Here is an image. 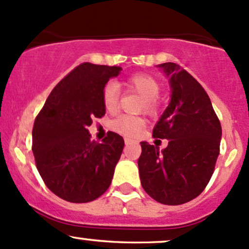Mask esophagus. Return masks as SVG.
<instances>
[{
    "label": "esophagus",
    "instance_id": "34e87169",
    "mask_svg": "<svg viewBox=\"0 0 249 249\" xmlns=\"http://www.w3.org/2000/svg\"><path fill=\"white\" fill-rule=\"evenodd\" d=\"M124 142H125V144H126V145H129V144L135 143V141H133V139L129 138V137H125V138H124Z\"/></svg>",
    "mask_w": 249,
    "mask_h": 249
}]
</instances>
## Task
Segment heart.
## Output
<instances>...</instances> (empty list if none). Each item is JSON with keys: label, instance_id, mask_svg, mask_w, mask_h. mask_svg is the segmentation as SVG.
I'll return each instance as SVG.
<instances>
[{"label": "heart", "instance_id": "b5f03b06", "mask_svg": "<svg viewBox=\"0 0 249 249\" xmlns=\"http://www.w3.org/2000/svg\"><path fill=\"white\" fill-rule=\"evenodd\" d=\"M131 91L136 92L143 99V110L149 114H155L158 110L157 95L160 94V86L154 76L144 73L135 74L127 79L125 83ZM103 104L108 112H113L118 107V89L114 84H107L103 91ZM145 122L143 118L137 116L124 114L120 116L112 123V129L116 132L125 136H136L143 129Z\"/></svg>", "mask_w": 249, "mask_h": 249}]
</instances>
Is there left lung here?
<instances>
[{"instance_id":"left-lung-1","label":"left lung","mask_w":249,"mask_h":249,"mask_svg":"<svg viewBox=\"0 0 249 249\" xmlns=\"http://www.w3.org/2000/svg\"><path fill=\"white\" fill-rule=\"evenodd\" d=\"M157 67L169 79L170 102L152 136L169 142L163 150L141 142L139 176L154 200L178 206L197 197L212 178L222 130L208 94L196 79L174 62Z\"/></svg>"}]
</instances>
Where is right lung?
I'll return each instance as SVG.
<instances>
[{
    "instance_id": "add662e5",
    "label": "right lung",
    "mask_w": 249,
    "mask_h": 249,
    "mask_svg": "<svg viewBox=\"0 0 249 249\" xmlns=\"http://www.w3.org/2000/svg\"><path fill=\"white\" fill-rule=\"evenodd\" d=\"M122 72L119 66L79 65L54 87L33 127L37 171L52 193L73 203H86L110 187L124 139L108 132L91 141L87 127L102 118L104 87Z\"/></svg>"
}]
</instances>
